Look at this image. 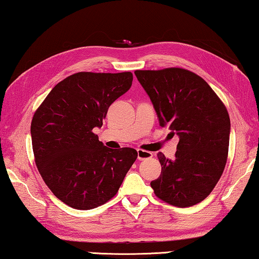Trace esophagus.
Returning <instances> with one entry per match:
<instances>
[{"label":"esophagus","mask_w":259,"mask_h":259,"mask_svg":"<svg viewBox=\"0 0 259 259\" xmlns=\"http://www.w3.org/2000/svg\"><path fill=\"white\" fill-rule=\"evenodd\" d=\"M151 157H152V152L141 150V149H138V159L139 160L149 159V158H151Z\"/></svg>","instance_id":"obj_1"}]
</instances>
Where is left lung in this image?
Listing matches in <instances>:
<instances>
[{
    "label": "left lung",
    "instance_id": "8db88e82",
    "mask_svg": "<svg viewBox=\"0 0 259 259\" xmlns=\"http://www.w3.org/2000/svg\"><path fill=\"white\" fill-rule=\"evenodd\" d=\"M159 118L180 141L173 160L161 152V174L151 188L160 200L191 207L209 196L223 174L229 153L230 116L207 81L183 68L135 70Z\"/></svg>",
    "mask_w": 259,
    "mask_h": 259
}]
</instances>
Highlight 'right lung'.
Segmentation results:
<instances>
[{"label":"right lung","instance_id":"right-lung-1","mask_svg":"<svg viewBox=\"0 0 259 259\" xmlns=\"http://www.w3.org/2000/svg\"><path fill=\"white\" fill-rule=\"evenodd\" d=\"M132 80L131 71L76 72L36 109L30 125L35 164L54 196L71 208L93 209L110 200L137 160V150H112L93 132Z\"/></svg>","mask_w":259,"mask_h":259}]
</instances>
